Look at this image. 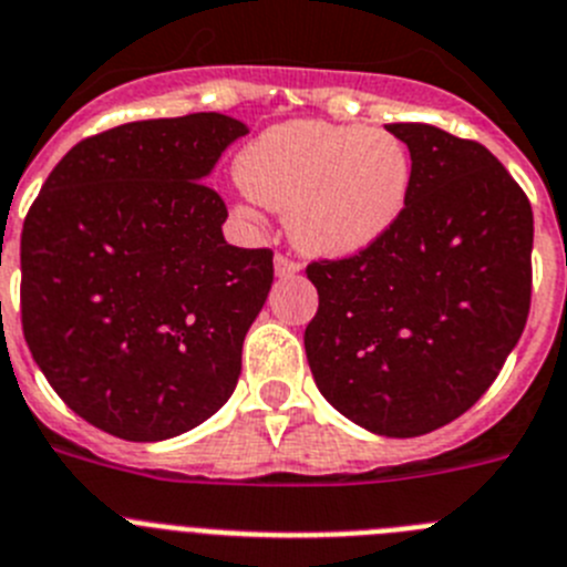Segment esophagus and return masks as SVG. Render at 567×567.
<instances>
[{"label":"esophagus","mask_w":567,"mask_h":567,"mask_svg":"<svg viewBox=\"0 0 567 567\" xmlns=\"http://www.w3.org/2000/svg\"><path fill=\"white\" fill-rule=\"evenodd\" d=\"M298 269H300V264L292 261L289 256H280V252L275 256V275H278V278H292Z\"/></svg>","instance_id":"1"}]
</instances>
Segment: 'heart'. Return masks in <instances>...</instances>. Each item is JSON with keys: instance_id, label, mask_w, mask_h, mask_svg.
<instances>
[{"instance_id": "heart-1", "label": "heart", "mask_w": 567, "mask_h": 567, "mask_svg": "<svg viewBox=\"0 0 567 567\" xmlns=\"http://www.w3.org/2000/svg\"><path fill=\"white\" fill-rule=\"evenodd\" d=\"M236 179L252 202L284 210L295 247L348 258L382 241L402 219L413 157L385 128L289 121L244 145Z\"/></svg>"}]
</instances>
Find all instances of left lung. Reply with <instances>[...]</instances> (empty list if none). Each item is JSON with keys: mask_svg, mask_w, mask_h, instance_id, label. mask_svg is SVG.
Here are the masks:
<instances>
[{"mask_svg": "<svg viewBox=\"0 0 567 567\" xmlns=\"http://www.w3.org/2000/svg\"><path fill=\"white\" fill-rule=\"evenodd\" d=\"M413 157L408 207L373 247L311 261V377L388 439L433 433L489 391L526 329L534 216L495 154L427 123H388Z\"/></svg>", "mask_w": 567, "mask_h": 567, "instance_id": "1", "label": "left lung"}]
</instances>
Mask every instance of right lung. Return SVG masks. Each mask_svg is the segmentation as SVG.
<instances>
[{"label":"right lung","mask_w":567,"mask_h":567,"mask_svg":"<svg viewBox=\"0 0 567 567\" xmlns=\"http://www.w3.org/2000/svg\"><path fill=\"white\" fill-rule=\"evenodd\" d=\"M244 134L219 112L109 128L72 145L30 207L24 340L103 433L174 439L236 391L272 249L225 241L227 207L205 179Z\"/></svg>","instance_id":"right-lung-1"}]
</instances>
